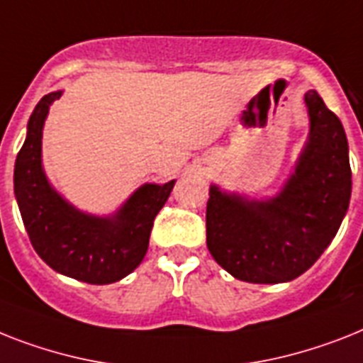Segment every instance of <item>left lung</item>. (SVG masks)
<instances>
[{"instance_id":"8db88e82","label":"left lung","mask_w":363,"mask_h":363,"mask_svg":"<svg viewBox=\"0 0 363 363\" xmlns=\"http://www.w3.org/2000/svg\"><path fill=\"white\" fill-rule=\"evenodd\" d=\"M309 135L278 196L248 199L208 190L207 246L223 270L250 284L298 278L323 255L343 222L352 173L343 125L317 91L304 96Z\"/></svg>"}]
</instances>
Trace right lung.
Masks as SVG:
<instances>
[{
  "mask_svg": "<svg viewBox=\"0 0 363 363\" xmlns=\"http://www.w3.org/2000/svg\"><path fill=\"white\" fill-rule=\"evenodd\" d=\"M63 95H44L29 117L28 135L14 164V196L38 257L55 272L85 284L119 281L149 248L152 222L175 181L143 184L111 216L78 211L59 196L43 169V128L50 106Z\"/></svg>",
  "mask_w": 363,
  "mask_h": 363,
  "instance_id": "1",
  "label": "right lung"
}]
</instances>
